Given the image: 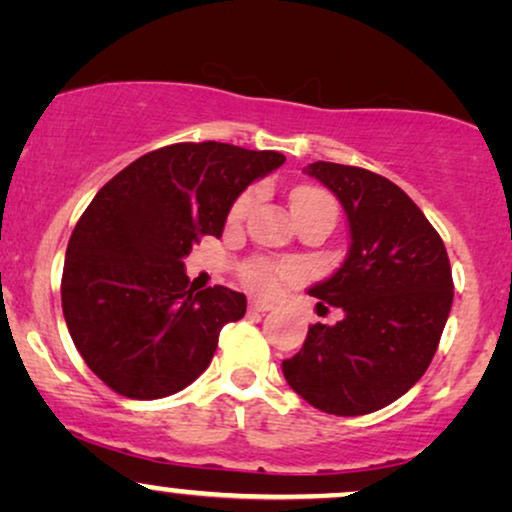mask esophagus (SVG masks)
I'll list each match as a JSON object with an SVG mask.
<instances>
[{"label": "esophagus", "instance_id": "1", "mask_svg": "<svg viewBox=\"0 0 512 512\" xmlns=\"http://www.w3.org/2000/svg\"><path fill=\"white\" fill-rule=\"evenodd\" d=\"M248 309H250L252 314H264V312H269L271 304L269 302H262V300H250L248 302Z\"/></svg>", "mask_w": 512, "mask_h": 512}]
</instances>
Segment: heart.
<instances>
[{
    "mask_svg": "<svg viewBox=\"0 0 512 512\" xmlns=\"http://www.w3.org/2000/svg\"><path fill=\"white\" fill-rule=\"evenodd\" d=\"M252 200L255 196L252 193H243L241 198L231 205L229 210V222L231 224H241L245 215H248L252 208ZM312 205H333V200L326 196V193L316 191V189H297L293 196H290V208L297 215V212L312 208ZM335 208V205H333ZM302 274V267L297 262L290 260H269V257H255V260H248L241 267V278L243 283L250 290L262 295H271L276 293L278 288L283 286L286 281H293Z\"/></svg>",
    "mask_w": 512,
    "mask_h": 512,
    "instance_id": "obj_1",
    "label": "heart"
}]
</instances>
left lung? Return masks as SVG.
I'll return each instance as SVG.
<instances>
[{"label":"left lung","mask_w":512,"mask_h":512,"mask_svg":"<svg viewBox=\"0 0 512 512\" xmlns=\"http://www.w3.org/2000/svg\"><path fill=\"white\" fill-rule=\"evenodd\" d=\"M304 172L338 196L349 222L342 267L309 288L319 307H340L345 319L309 326L283 375L314 409L364 416L428 371L454 302L449 255L435 226L390 179L323 160Z\"/></svg>","instance_id":"obj_1"}]
</instances>
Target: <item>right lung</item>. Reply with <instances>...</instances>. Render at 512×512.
I'll return each instance as SVG.
<instances>
[{"mask_svg": "<svg viewBox=\"0 0 512 512\" xmlns=\"http://www.w3.org/2000/svg\"><path fill=\"white\" fill-rule=\"evenodd\" d=\"M283 163L219 141L172 144L96 193L68 241L61 304L84 364L113 392L160 399L210 366L245 295L191 288L184 257L200 236H222L234 200Z\"/></svg>", "mask_w": 512, "mask_h": 512, "instance_id": "add662e5", "label": "right lung"}]
</instances>
